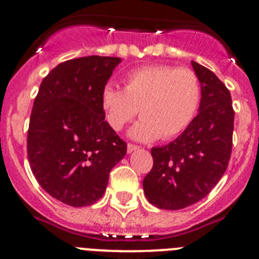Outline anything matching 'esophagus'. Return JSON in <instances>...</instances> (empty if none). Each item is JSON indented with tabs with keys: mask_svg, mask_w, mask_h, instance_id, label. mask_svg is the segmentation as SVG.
<instances>
[{
	"mask_svg": "<svg viewBox=\"0 0 259 259\" xmlns=\"http://www.w3.org/2000/svg\"><path fill=\"white\" fill-rule=\"evenodd\" d=\"M138 149H139V146H137V145H134V144H127V154H130V153H133V151H135V150H138Z\"/></svg>",
	"mask_w": 259,
	"mask_h": 259,
	"instance_id": "1",
	"label": "esophagus"
}]
</instances>
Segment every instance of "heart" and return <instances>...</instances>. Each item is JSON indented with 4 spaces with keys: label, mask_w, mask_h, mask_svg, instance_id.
<instances>
[{
    "label": "heart",
    "mask_w": 259,
    "mask_h": 259,
    "mask_svg": "<svg viewBox=\"0 0 259 259\" xmlns=\"http://www.w3.org/2000/svg\"><path fill=\"white\" fill-rule=\"evenodd\" d=\"M200 93L199 80L192 70L149 65L127 72L125 89L106 83L100 105L108 124L116 132L132 121L139 109L142 120L129 130V137L138 142H153L159 137L168 140L193 121Z\"/></svg>",
    "instance_id": "obj_1"
}]
</instances>
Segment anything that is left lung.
Instances as JSON below:
<instances>
[{
    "mask_svg": "<svg viewBox=\"0 0 259 259\" xmlns=\"http://www.w3.org/2000/svg\"><path fill=\"white\" fill-rule=\"evenodd\" d=\"M192 66L202 91L198 115L174 142L151 149L153 169L143 180L146 199L160 209H183L207 197L231 159V93L209 69Z\"/></svg>",
    "mask_w": 259,
    "mask_h": 259,
    "instance_id": "obj_1",
    "label": "left lung"
}]
</instances>
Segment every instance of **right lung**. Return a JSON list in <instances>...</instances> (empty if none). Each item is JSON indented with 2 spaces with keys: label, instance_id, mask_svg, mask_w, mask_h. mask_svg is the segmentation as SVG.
Wrapping results in <instances>:
<instances>
[{
  "label": "right lung",
  "instance_id": "obj_1",
  "mask_svg": "<svg viewBox=\"0 0 259 259\" xmlns=\"http://www.w3.org/2000/svg\"><path fill=\"white\" fill-rule=\"evenodd\" d=\"M120 57L86 56L61 62L42 80L27 135L31 170L45 192L71 207H86L105 193L126 143L105 121L104 86Z\"/></svg>",
  "mask_w": 259,
  "mask_h": 259
}]
</instances>
